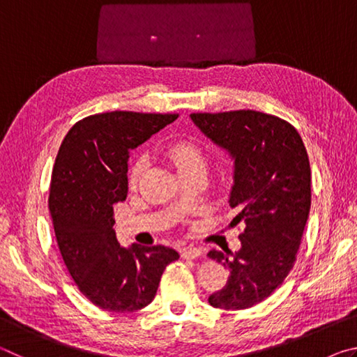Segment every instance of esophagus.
I'll list each match as a JSON object with an SVG mask.
<instances>
[{
  "label": "esophagus",
  "mask_w": 357,
  "mask_h": 357,
  "mask_svg": "<svg viewBox=\"0 0 357 357\" xmlns=\"http://www.w3.org/2000/svg\"><path fill=\"white\" fill-rule=\"evenodd\" d=\"M181 257H183L184 259L198 258V257H202V250L197 249V247H184V249L181 250Z\"/></svg>",
  "instance_id": "obj_1"
}]
</instances>
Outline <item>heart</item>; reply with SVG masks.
Listing matches in <instances>:
<instances>
[{"instance_id":"1","label":"heart","mask_w":357,"mask_h":357,"mask_svg":"<svg viewBox=\"0 0 357 357\" xmlns=\"http://www.w3.org/2000/svg\"><path fill=\"white\" fill-rule=\"evenodd\" d=\"M167 155L172 160V164L176 167L179 176L190 173L193 170H200V168H206V155H204L203 149L198 144L179 140L172 143L167 148ZM148 167V159L144 155L137 157L134 164L130 167L129 172V185L130 189H135L140 183L144 170Z\"/></svg>"}]
</instances>
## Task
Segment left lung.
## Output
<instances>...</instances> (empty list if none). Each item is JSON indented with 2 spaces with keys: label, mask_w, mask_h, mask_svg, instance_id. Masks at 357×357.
Segmentation results:
<instances>
[{
  "label": "left lung",
  "mask_w": 357,
  "mask_h": 357,
  "mask_svg": "<svg viewBox=\"0 0 357 357\" xmlns=\"http://www.w3.org/2000/svg\"><path fill=\"white\" fill-rule=\"evenodd\" d=\"M204 135L234 159L229 206L244 222L241 249L228 259L227 285L209 296L215 309L243 310L269 298L296 261L310 213V164L299 132L288 121L255 110L192 113Z\"/></svg>",
  "instance_id": "8db88e82"
}]
</instances>
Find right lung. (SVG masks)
Listing matches in <instances>:
<instances>
[{
    "mask_svg": "<svg viewBox=\"0 0 357 357\" xmlns=\"http://www.w3.org/2000/svg\"><path fill=\"white\" fill-rule=\"evenodd\" d=\"M176 113L110 112L78 121L64 137L52 173L48 209L66 268L84 298L108 312H134L154 299L178 252L121 247L113 206L128 197L129 151Z\"/></svg>",
    "mask_w": 357,
    "mask_h": 357,
    "instance_id": "add662e5",
    "label": "right lung"
}]
</instances>
